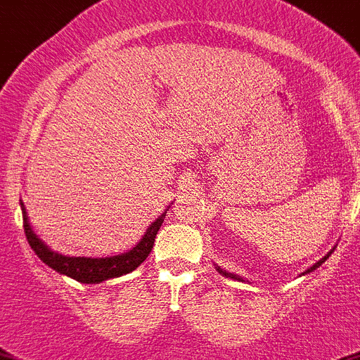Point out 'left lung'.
I'll return each instance as SVG.
<instances>
[{
    "instance_id": "obj_1",
    "label": "left lung",
    "mask_w": 360,
    "mask_h": 360,
    "mask_svg": "<svg viewBox=\"0 0 360 360\" xmlns=\"http://www.w3.org/2000/svg\"><path fill=\"white\" fill-rule=\"evenodd\" d=\"M333 250H334V248H333ZM333 250H330V251H329V253H327V255H326V257H323V258H320V260H319V262H316V264H313V265H311V267H309V269H308V271H306V274H308V273H313V271H315V269H316V267H320V265H322V264H323V262H326V260H327V258H329V257H330V253H333ZM216 269H218V273H219V274H223V276H226V278H233V280H239V281H243V278L236 276V274H232V273H226V271H223V269H221V267H218V265H216Z\"/></svg>"
}]
</instances>
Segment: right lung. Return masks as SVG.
I'll use <instances>...</instances> for the list:
<instances>
[{
	"mask_svg": "<svg viewBox=\"0 0 360 360\" xmlns=\"http://www.w3.org/2000/svg\"><path fill=\"white\" fill-rule=\"evenodd\" d=\"M170 207V205H169ZM165 209L163 214H160L155 221L149 225V229L146 230V233L142 236V239L135 244L131 250H128L127 253L114 255V257H103V258H91V257H65L61 253H56L52 251L37 233L33 232L31 225L27 223V214L26 207L20 202V209H22V218H24V233H26V239L30 243L31 250L34 251L38 258H40L44 264H47L49 267H52L56 273L65 274V276L73 278V280L80 281V283H102V281L110 280V278H120L123 274L131 273L142 262L148 258V255L151 253L153 244H155V237L158 233L160 226H162L163 218H165L167 211Z\"/></svg>",
	"mask_w": 360,
	"mask_h": 360,
	"instance_id": "1",
	"label": "right lung"
}]
</instances>
